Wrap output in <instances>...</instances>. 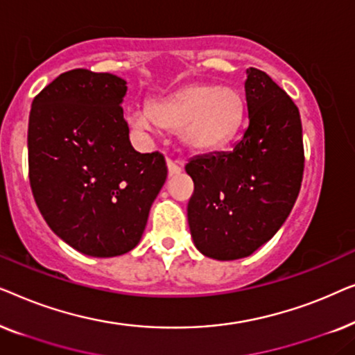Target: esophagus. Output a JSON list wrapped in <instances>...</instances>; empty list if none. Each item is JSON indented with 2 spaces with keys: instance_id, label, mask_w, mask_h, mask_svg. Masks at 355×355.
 <instances>
[{
  "instance_id": "esophagus-1",
  "label": "esophagus",
  "mask_w": 355,
  "mask_h": 355,
  "mask_svg": "<svg viewBox=\"0 0 355 355\" xmlns=\"http://www.w3.org/2000/svg\"><path fill=\"white\" fill-rule=\"evenodd\" d=\"M166 164H168V173L169 176H176V174L181 173V166L176 162H173L171 158L166 159Z\"/></svg>"
}]
</instances>
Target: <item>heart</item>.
<instances>
[{
	"label": "heart",
	"instance_id": "b5f03b06",
	"mask_svg": "<svg viewBox=\"0 0 355 355\" xmlns=\"http://www.w3.org/2000/svg\"><path fill=\"white\" fill-rule=\"evenodd\" d=\"M244 96L234 87L193 84L150 108H132L125 119L139 132L158 128L179 130L184 147L196 153H211L230 145L244 123Z\"/></svg>",
	"mask_w": 355,
	"mask_h": 355
}]
</instances>
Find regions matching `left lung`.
I'll return each mask as SVG.
<instances>
[{
    "mask_svg": "<svg viewBox=\"0 0 355 355\" xmlns=\"http://www.w3.org/2000/svg\"><path fill=\"white\" fill-rule=\"evenodd\" d=\"M249 125L231 152L198 155L186 164L193 181L187 220L205 257L237 260L268 242L293 210L304 174L297 106L266 72L249 67Z\"/></svg>",
    "mask_w": 355,
    "mask_h": 355,
    "instance_id": "1",
    "label": "left lung"
}]
</instances>
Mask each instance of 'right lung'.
<instances>
[{"mask_svg":"<svg viewBox=\"0 0 355 355\" xmlns=\"http://www.w3.org/2000/svg\"><path fill=\"white\" fill-rule=\"evenodd\" d=\"M128 82L67 71L32 101L28 178L46 225L72 249L116 257L142 239L168 168L162 153L135 152L121 108Z\"/></svg>","mask_w":355,"mask_h":355,"instance_id":"right-lung-1","label":"right lung"}]
</instances>
